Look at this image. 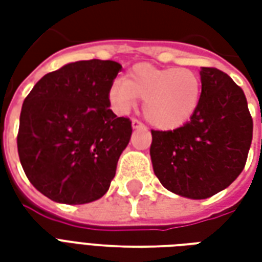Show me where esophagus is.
Wrapping results in <instances>:
<instances>
[{"label": "esophagus", "instance_id": "obj_1", "mask_svg": "<svg viewBox=\"0 0 262 262\" xmlns=\"http://www.w3.org/2000/svg\"><path fill=\"white\" fill-rule=\"evenodd\" d=\"M132 126H133V129H144V127H146L139 119L132 120Z\"/></svg>", "mask_w": 262, "mask_h": 262}]
</instances>
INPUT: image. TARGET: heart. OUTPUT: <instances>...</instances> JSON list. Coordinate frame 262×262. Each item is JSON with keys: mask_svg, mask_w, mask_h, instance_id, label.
Here are the masks:
<instances>
[{"mask_svg": "<svg viewBox=\"0 0 262 262\" xmlns=\"http://www.w3.org/2000/svg\"><path fill=\"white\" fill-rule=\"evenodd\" d=\"M202 84L191 69H159L147 63L133 66L125 80H115L109 101L125 114L143 99V114L159 129H176L192 118L201 101Z\"/></svg>", "mask_w": 262, "mask_h": 262, "instance_id": "heart-1", "label": "heart"}]
</instances>
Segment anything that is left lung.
<instances>
[{
	"label": "left lung",
	"mask_w": 262,
	"mask_h": 262,
	"mask_svg": "<svg viewBox=\"0 0 262 262\" xmlns=\"http://www.w3.org/2000/svg\"><path fill=\"white\" fill-rule=\"evenodd\" d=\"M201 101L174 130H151L154 174L171 192L205 199L240 176L253 140V118L240 86L229 75L201 67Z\"/></svg>",
	"instance_id": "8db88e82"
}]
</instances>
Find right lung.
<instances>
[{"mask_svg":"<svg viewBox=\"0 0 262 262\" xmlns=\"http://www.w3.org/2000/svg\"><path fill=\"white\" fill-rule=\"evenodd\" d=\"M122 70L111 60H81L48 73L24 101L18 154L28 180L54 202L103 196L129 144L132 120L109 109Z\"/></svg>","mask_w":262,"mask_h":262,"instance_id":"add662e5","label":"right lung"}]
</instances>
